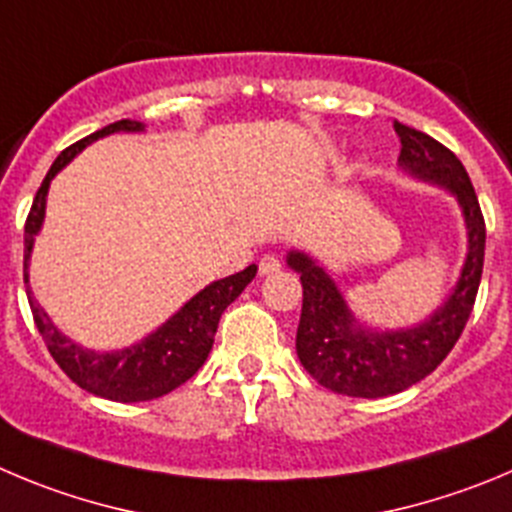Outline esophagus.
<instances>
[{"label": "esophagus", "mask_w": 512, "mask_h": 512, "mask_svg": "<svg viewBox=\"0 0 512 512\" xmlns=\"http://www.w3.org/2000/svg\"><path fill=\"white\" fill-rule=\"evenodd\" d=\"M283 267V260L278 255H265L260 260V272L262 275H272V272H278Z\"/></svg>", "instance_id": "1"}]
</instances>
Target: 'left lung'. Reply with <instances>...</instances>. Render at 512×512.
<instances>
[{"mask_svg": "<svg viewBox=\"0 0 512 512\" xmlns=\"http://www.w3.org/2000/svg\"><path fill=\"white\" fill-rule=\"evenodd\" d=\"M394 131L401 141V169L447 186L465 214L470 247L447 303L417 328L369 331L358 326L341 290L318 262L303 252L288 255V265L298 272L303 285V310L295 338L300 364L326 389L361 399L399 394L442 364L465 331L485 262V217L462 161L417 128L394 121Z\"/></svg>", "mask_w": 512, "mask_h": 512, "instance_id": "1", "label": "left lung"}]
</instances>
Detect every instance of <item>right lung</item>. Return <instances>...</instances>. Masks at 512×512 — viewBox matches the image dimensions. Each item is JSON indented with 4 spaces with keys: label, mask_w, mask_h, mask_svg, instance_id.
<instances>
[{
    "label": "right lung",
    "mask_w": 512,
    "mask_h": 512,
    "mask_svg": "<svg viewBox=\"0 0 512 512\" xmlns=\"http://www.w3.org/2000/svg\"><path fill=\"white\" fill-rule=\"evenodd\" d=\"M141 123L136 121H116L111 126L100 128V131L90 133V136L80 138L73 146H68L50 166L47 176L42 179L40 189L35 194L30 214L25 222V288L27 300H30L32 318L40 331L42 341H45L47 351L55 358V364L60 366L80 389L90 391L95 396L111 401H151L159 396L169 394L176 386L189 381L197 374L207 361L209 351H212L214 333H217L219 318L227 310L229 303L252 283L257 275V265L245 267L242 272H234L229 278L217 280V283L207 285L199 295L189 300L174 318L164 323L156 333L143 338L141 343L131 348H123L116 353H93L88 348H80L78 343L68 341L55 326L50 323L45 310L35 300L30 290V275H27V265H30V252L35 245V234L40 232L42 217H45V197L50 189V181L62 166L68 164L75 154H80L88 143L98 141V138L108 136L116 131H141Z\"/></svg>",
    "instance_id": "1"
}]
</instances>
